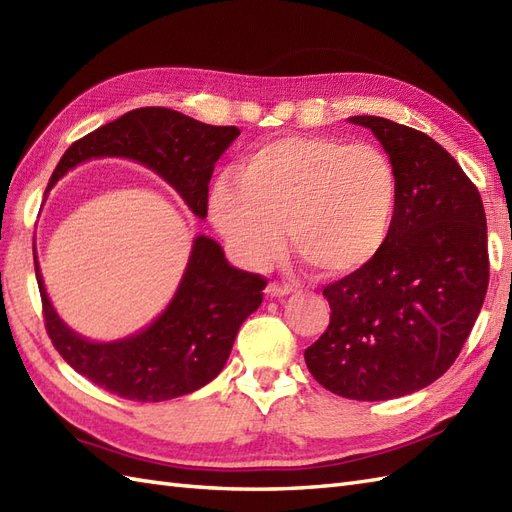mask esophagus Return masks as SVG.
Returning a JSON list of instances; mask_svg holds the SVG:
<instances>
[{
  "instance_id": "obj_1",
  "label": "esophagus",
  "mask_w": 512,
  "mask_h": 512,
  "mask_svg": "<svg viewBox=\"0 0 512 512\" xmlns=\"http://www.w3.org/2000/svg\"><path fill=\"white\" fill-rule=\"evenodd\" d=\"M292 292V287L290 285H283V283H279V281H272V283H268V287H266V294L270 296V298H283V296H287Z\"/></svg>"
}]
</instances>
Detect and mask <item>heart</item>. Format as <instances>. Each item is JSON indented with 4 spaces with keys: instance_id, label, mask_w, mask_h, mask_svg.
<instances>
[{
    "instance_id": "1",
    "label": "heart",
    "mask_w": 512,
    "mask_h": 512,
    "mask_svg": "<svg viewBox=\"0 0 512 512\" xmlns=\"http://www.w3.org/2000/svg\"><path fill=\"white\" fill-rule=\"evenodd\" d=\"M400 177L374 144L285 136L261 144L218 179L209 214L233 255L266 268L285 246L326 279L352 277L385 251L396 227Z\"/></svg>"
}]
</instances>
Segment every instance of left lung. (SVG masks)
Masks as SVG:
<instances>
[{
    "mask_svg": "<svg viewBox=\"0 0 512 512\" xmlns=\"http://www.w3.org/2000/svg\"><path fill=\"white\" fill-rule=\"evenodd\" d=\"M350 123L372 129L396 164L398 218L374 264L322 290L331 322L305 361L337 396L376 402L428 387L456 361L489 285L487 216L439 142L383 116Z\"/></svg>",
    "mask_w": 512,
    "mask_h": 512,
    "instance_id": "left-lung-1",
    "label": "left lung"
}]
</instances>
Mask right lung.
<instances>
[{"instance_id": "obj_1", "label": "right lung", "mask_w": 512, "mask_h": 512, "mask_svg": "<svg viewBox=\"0 0 512 512\" xmlns=\"http://www.w3.org/2000/svg\"><path fill=\"white\" fill-rule=\"evenodd\" d=\"M240 136L168 108H138L73 142L47 190L90 157L119 155L155 170L192 212L207 216V186L218 157ZM51 344L75 372L125 400L162 402L201 389L220 374L242 322L261 305L266 279L233 268L218 242L199 235L179 290L151 326L127 339L95 344L73 333L51 307L34 253Z\"/></svg>"}]
</instances>
